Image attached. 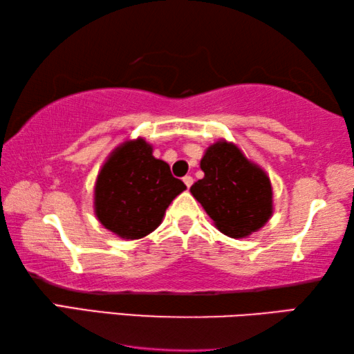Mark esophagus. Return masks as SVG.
Here are the masks:
<instances>
[{
  "mask_svg": "<svg viewBox=\"0 0 354 354\" xmlns=\"http://www.w3.org/2000/svg\"><path fill=\"white\" fill-rule=\"evenodd\" d=\"M183 183L187 185V188H189L191 185H193V177H191V176H185V177H183Z\"/></svg>",
  "mask_w": 354,
  "mask_h": 354,
  "instance_id": "34e87169",
  "label": "esophagus"
}]
</instances>
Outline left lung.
Instances as JSON below:
<instances>
[{
  "instance_id": "left-lung-1",
  "label": "left lung",
  "mask_w": 354,
  "mask_h": 354,
  "mask_svg": "<svg viewBox=\"0 0 354 354\" xmlns=\"http://www.w3.org/2000/svg\"><path fill=\"white\" fill-rule=\"evenodd\" d=\"M204 178L191 187L216 227L232 239L259 230L273 213L270 178L234 144L218 141L201 160Z\"/></svg>"
}]
</instances>
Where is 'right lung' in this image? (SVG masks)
<instances>
[{"label":"right lung","instance_id":"right-lung-1","mask_svg":"<svg viewBox=\"0 0 354 354\" xmlns=\"http://www.w3.org/2000/svg\"><path fill=\"white\" fill-rule=\"evenodd\" d=\"M187 189L156 160L144 139L118 147L103 165L95 183V215L122 239H142L161 224L166 208Z\"/></svg>","mask_w":354,"mask_h":354}]
</instances>
